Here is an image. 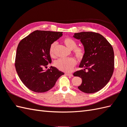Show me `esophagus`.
Returning <instances> with one entry per match:
<instances>
[{
  "instance_id": "obj_1",
  "label": "esophagus",
  "mask_w": 127,
  "mask_h": 127,
  "mask_svg": "<svg viewBox=\"0 0 127 127\" xmlns=\"http://www.w3.org/2000/svg\"><path fill=\"white\" fill-rule=\"evenodd\" d=\"M65 75L66 76H71V77H72V76H73V75L72 74V73H65Z\"/></svg>"
}]
</instances>
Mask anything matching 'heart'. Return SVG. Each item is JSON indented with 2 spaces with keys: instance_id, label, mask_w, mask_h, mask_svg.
<instances>
[{
  "instance_id": "heart-1",
  "label": "heart",
  "mask_w": 127,
  "mask_h": 127,
  "mask_svg": "<svg viewBox=\"0 0 127 127\" xmlns=\"http://www.w3.org/2000/svg\"><path fill=\"white\" fill-rule=\"evenodd\" d=\"M63 42L67 48L70 50H73V52L76 57L81 59L83 57L85 50L82 47H77V44L76 41L71 38H66L63 40ZM57 45V42H53L49 48V53L51 56H54V50L55 46ZM76 64V61L75 59L72 57L69 58H62L58 59L55 62L56 67L61 71L65 72H70L72 71L73 67Z\"/></svg>"
}]
</instances>
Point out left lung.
<instances>
[{"mask_svg":"<svg viewBox=\"0 0 127 127\" xmlns=\"http://www.w3.org/2000/svg\"><path fill=\"white\" fill-rule=\"evenodd\" d=\"M73 37L80 40L85 50L79 66L84 69L77 71L73 74L82 78V84L78 88L87 94L97 92L107 85L113 75V47L102 35L95 32H79L75 33ZM87 69V71H85Z\"/></svg>","mask_w":127,"mask_h":127,"instance_id":"left-lung-1","label":"left lung"}]
</instances>
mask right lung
Instances as JSON below:
<instances>
[{"label":"right lung","instance_id":"right-lung-1","mask_svg":"<svg viewBox=\"0 0 127 127\" xmlns=\"http://www.w3.org/2000/svg\"><path fill=\"white\" fill-rule=\"evenodd\" d=\"M62 32L36 30L20 41L17 49L15 67L19 78L28 89L36 93H44L54 87L59 77L64 73L51 66L49 53L51 44L62 36Z\"/></svg>","mask_w":127,"mask_h":127}]
</instances>
